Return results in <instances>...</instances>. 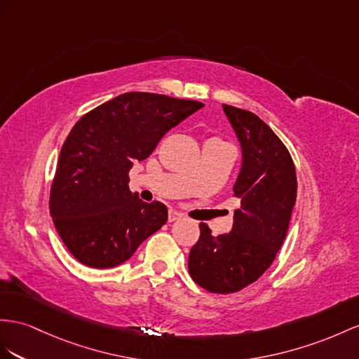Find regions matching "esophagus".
<instances>
[{"instance_id":"esophagus-1","label":"esophagus","mask_w":359,"mask_h":359,"mask_svg":"<svg viewBox=\"0 0 359 359\" xmlns=\"http://www.w3.org/2000/svg\"><path fill=\"white\" fill-rule=\"evenodd\" d=\"M179 218H182V214L180 212H177V210H170L168 212V222L170 223H172V222H176V219H179Z\"/></svg>"}]
</instances>
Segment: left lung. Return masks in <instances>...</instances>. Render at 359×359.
I'll use <instances>...</instances> for the list:
<instances>
[{"label":"left lung","instance_id":"obj_1","mask_svg":"<svg viewBox=\"0 0 359 359\" xmlns=\"http://www.w3.org/2000/svg\"><path fill=\"white\" fill-rule=\"evenodd\" d=\"M223 107L243 149L233 187L241 208L227 233L214 236L200 223V238L188 259L192 280L215 294L240 291L270 267L287 236L297 197L296 168L279 136L249 110Z\"/></svg>","mask_w":359,"mask_h":359}]
</instances>
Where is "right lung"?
Here are the masks:
<instances>
[{
  "label": "right lung",
  "instance_id": "add662e5",
  "mask_svg": "<svg viewBox=\"0 0 359 359\" xmlns=\"http://www.w3.org/2000/svg\"><path fill=\"white\" fill-rule=\"evenodd\" d=\"M205 104L126 92L89 110L62 145L50 214L69 253L86 267L123 264L165 224L168 209L128 188L133 161L149 158L170 128Z\"/></svg>",
  "mask_w": 359,
  "mask_h": 359
}]
</instances>
